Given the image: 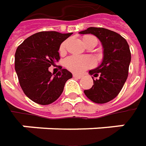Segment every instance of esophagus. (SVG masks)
I'll list each match as a JSON object with an SVG mask.
<instances>
[{
    "mask_svg": "<svg viewBox=\"0 0 146 146\" xmlns=\"http://www.w3.org/2000/svg\"><path fill=\"white\" fill-rule=\"evenodd\" d=\"M73 77H74V78H76V79H78V80H80V79H81L83 76H80V75H76V74H73Z\"/></svg>",
    "mask_w": 146,
    "mask_h": 146,
    "instance_id": "1",
    "label": "esophagus"
}]
</instances>
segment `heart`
Returning a JSON list of instances; mask_svg holds the SVG:
<instances>
[{
	"label": "heart",
	"mask_w": 146,
	"mask_h": 146,
	"mask_svg": "<svg viewBox=\"0 0 146 146\" xmlns=\"http://www.w3.org/2000/svg\"><path fill=\"white\" fill-rule=\"evenodd\" d=\"M91 40L97 39L92 36H85L83 37V41L84 44H87ZM98 41V40H97ZM66 41L61 44L59 47V52L64 53L66 52ZM95 65V60L90 56H70L65 60V66L70 71L76 74H82L84 70L88 68H91Z\"/></svg>",
	"instance_id": "b5f03b06"
}]
</instances>
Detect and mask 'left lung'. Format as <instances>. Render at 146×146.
Here are the masks:
<instances>
[{
  "label": "left lung",
  "mask_w": 146,
  "mask_h": 146,
  "mask_svg": "<svg viewBox=\"0 0 146 146\" xmlns=\"http://www.w3.org/2000/svg\"><path fill=\"white\" fill-rule=\"evenodd\" d=\"M80 34H93L103 47V59L100 66L89 70L94 77L93 85L84 93L95 103L103 104L115 98L128 76L131 52L127 40L119 34L103 27H88Z\"/></svg>",
  "instance_id": "1"
}]
</instances>
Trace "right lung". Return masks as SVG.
Wrapping results in <instances>:
<instances>
[{"mask_svg": "<svg viewBox=\"0 0 146 146\" xmlns=\"http://www.w3.org/2000/svg\"><path fill=\"white\" fill-rule=\"evenodd\" d=\"M72 33L40 31L27 38L15 53V70L23 93L40 105L53 103L63 92L65 84L72 78L66 69L56 75L48 67L60 59L59 47Z\"/></svg>", "mask_w": 146, "mask_h": 146, "instance_id": "add662e5", "label": "right lung"}]
</instances>
